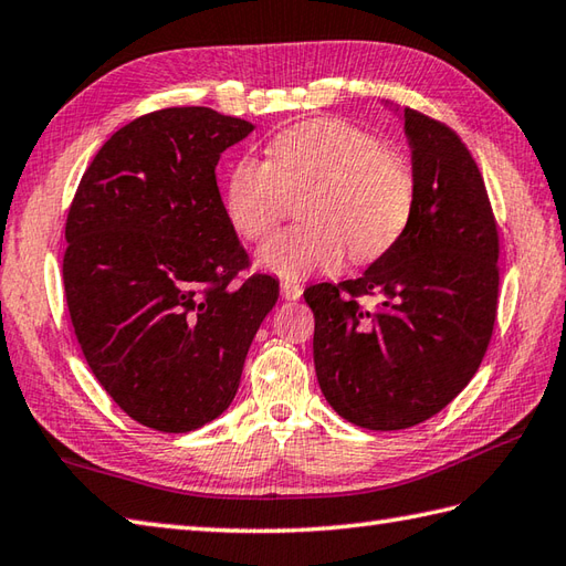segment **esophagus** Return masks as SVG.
<instances>
[{"label":"esophagus","instance_id":"esophagus-1","mask_svg":"<svg viewBox=\"0 0 566 566\" xmlns=\"http://www.w3.org/2000/svg\"><path fill=\"white\" fill-rule=\"evenodd\" d=\"M280 292H282L284 298H290V302H296V298L304 294L302 284H296V282H282V284H280Z\"/></svg>","mask_w":566,"mask_h":566}]
</instances>
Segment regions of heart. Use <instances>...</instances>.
<instances>
[{
	"mask_svg": "<svg viewBox=\"0 0 566 566\" xmlns=\"http://www.w3.org/2000/svg\"><path fill=\"white\" fill-rule=\"evenodd\" d=\"M304 191V223L270 235L258 264L284 280L384 255L406 231L416 207V179L399 153L343 118H308L276 130L268 160L243 155L226 177L223 209L233 231L260 240Z\"/></svg>",
	"mask_w": 566,
	"mask_h": 566,
	"instance_id": "obj_1",
	"label": "heart"
}]
</instances>
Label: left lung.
Instances as JSON below:
<instances>
[{"label":"left lung","mask_w":566,"mask_h":566,"mask_svg":"<svg viewBox=\"0 0 566 566\" xmlns=\"http://www.w3.org/2000/svg\"><path fill=\"white\" fill-rule=\"evenodd\" d=\"M416 207L363 276L314 284V365L326 401L367 430L442 411L476 375L499 306V228L482 172L452 128L403 109ZM378 298L363 307L358 298Z\"/></svg>","instance_id":"8db88e82"}]
</instances>
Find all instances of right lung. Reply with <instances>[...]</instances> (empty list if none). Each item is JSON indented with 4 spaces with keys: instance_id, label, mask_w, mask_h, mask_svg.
I'll use <instances>...</instances> for the list:
<instances>
[{
    "instance_id": "obj_1",
    "label": "right lung",
    "mask_w": 566,
    "mask_h": 566,
    "mask_svg": "<svg viewBox=\"0 0 566 566\" xmlns=\"http://www.w3.org/2000/svg\"><path fill=\"white\" fill-rule=\"evenodd\" d=\"M255 128L172 106L118 128L82 175L65 223V298L106 394L140 426L189 432L219 418L280 296L252 274L216 185L221 153Z\"/></svg>"
}]
</instances>
